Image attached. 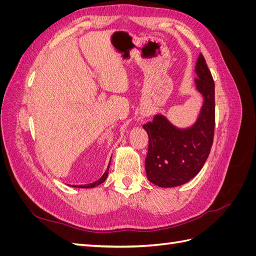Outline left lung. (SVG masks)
<instances>
[{
    "instance_id": "1",
    "label": "left lung",
    "mask_w": 256,
    "mask_h": 256,
    "mask_svg": "<svg viewBox=\"0 0 256 256\" xmlns=\"http://www.w3.org/2000/svg\"><path fill=\"white\" fill-rule=\"evenodd\" d=\"M196 72V90L204 104L194 125L176 128L164 115L143 125L150 138L145 170L148 180L162 188L177 187L192 180L210 152L214 134V83L200 53Z\"/></svg>"
}]
</instances>
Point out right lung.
<instances>
[{
	"label": "right lung",
	"instance_id": "1",
	"mask_svg": "<svg viewBox=\"0 0 256 256\" xmlns=\"http://www.w3.org/2000/svg\"><path fill=\"white\" fill-rule=\"evenodd\" d=\"M109 166H110V164H109V166H108L106 171L104 173V175L102 177L99 178L98 180L92 182V184H79V186L78 184H72V187H74V188H94V187H96V186L102 184L106 180V177H108V173H109Z\"/></svg>",
	"mask_w": 256,
	"mask_h": 256
}]
</instances>
